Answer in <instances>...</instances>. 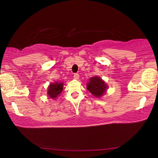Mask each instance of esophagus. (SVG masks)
<instances>
[{
	"label": "esophagus",
	"mask_w": 158,
	"mask_h": 158,
	"mask_svg": "<svg viewBox=\"0 0 158 158\" xmlns=\"http://www.w3.org/2000/svg\"><path fill=\"white\" fill-rule=\"evenodd\" d=\"M73 77H74V78H75V79L77 80V79L79 78V75L77 74V73H75L74 75H73Z\"/></svg>",
	"instance_id": "34e87169"
}]
</instances>
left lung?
I'll list each match as a JSON object with an SVG mask.
<instances>
[{
    "instance_id": "obj_1",
    "label": "left lung",
    "mask_w": 158,
    "mask_h": 158,
    "mask_svg": "<svg viewBox=\"0 0 158 158\" xmlns=\"http://www.w3.org/2000/svg\"><path fill=\"white\" fill-rule=\"evenodd\" d=\"M108 86L98 76L92 77L87 83V89L96 98L101 97L106 91Z\"/></svg>"
}]
</instances>
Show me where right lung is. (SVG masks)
<instances>
[{
  "mask_svg": "<svg viewBox=\"0 0 158 158\" xmlns=\"http://www.w3.org/2000/svg\"><path fill=\"white\" fill-rule=\"evenodd\" d=\"M63 90V83H58L56 82L55 83H50L47 89V95L51 98L55 99L61 94Z\"/></svg>",
  "mask_w": 158,
  "mask_h": 158,
  "instance_id": "obj_1",
  "label": "right lung"
}]
</instances>
